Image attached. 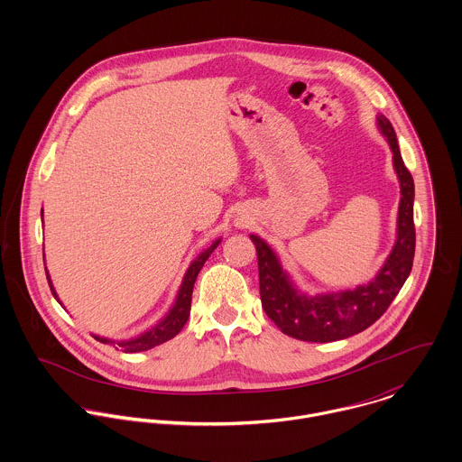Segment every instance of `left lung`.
Instances as JSON below:
<instances>
[{
	"instance_id": "left-lung-1",
	"label": "left lung",
	"mask_w": 462,
	"mask_h": 462,
	"mask_svg": "<svg viewBox=\"0 0 462 462\" xmlns=\"http://www.w3.org/2000/svg\"><path fill=\"white\" fill-rule=\"evenodd\" d=\"M377 123L393 151L402 198L395 247L372 282L339 293L304 295L293 286L273 251L260 236L251 235L258 253L260 295L264 313L279 329L295 339L329 343L368 329L384 315L411 273L416 247L412 218L414 181L403 165L392 123L384 116H379Z\"/></svg>"
}]
</instances>
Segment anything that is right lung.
I'll return each mask as SVG.
<instances>
[{"instance_id": "right-lung-1", "label": "right lung", "mask_w": 462, "mask_h": 462, "mask_svg": "<svg viewBox=\"0 0 462 462\" xmlns=\"http://www.w3.org/2000/svg\"><path fill=\"white\" fill-rule=\"evenodd\" d=\"M220 244V240H215L204 253L199 254L198 260L194 263L189 266L185 277H183V282H181V288L178 291V299L172 306V310L167 313V317L156 324L154 328H151L145 332H142L140 336L132 337V339H125V341H112L108 337H99V336H94L97 341L101 343H110V345H116L117 348H123V352H143V350H149L156 345H162L169 339H172L180 330L183 329V326L187 324L189 317H190V304H192V291H194V282L198 279V273L202 268L204 262L209 258V254L217 249V245ZM46 277H48V282H50V288H51V293L53 297L59 300L57 297V291L51 284V279L46 272ZM60 302V300H59ZM62 304V302H60Z\"/></svg>"}]
</instances>
